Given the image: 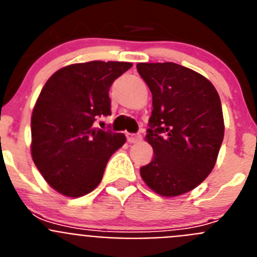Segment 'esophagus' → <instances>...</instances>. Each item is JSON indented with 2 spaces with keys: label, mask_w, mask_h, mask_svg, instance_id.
I'll use <instances>...</instances> for the list:
<instances>
[{
  "label": "esophagus",
  "mask_w": 257,
  "mask_h": 257,
  "mask_svg": "<svg viewBox=\"0 0 257 257\" xmlns=\"http://www.w3.org/2000/svg\"><path fill=\"white\" fill-rule=\"evenodd\" d=\"M126 136L128 143H138L143 139L142 134H126Z\"/></svg>",
  "instance_id": "esophagus-1"
}]
</instances>
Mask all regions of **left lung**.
<instances>
[{
	"mask_svg": "<svg viewBox=\"0 0 257 257\" xmlns=\"http://www.w3.org/2000/svg\"><path fill=\"white\" fill-rule=\"evenodd\" d=\"M153 97L147 140L153 160L140 169L145 184L163 197L190 192L207 178L224 139L216 88L206 77L175 63H139Z\"/></svg>",
	"mask_w": 257,
	"mask_h": 257,
	"instance_id": "obj_1",
	"label": "left lung"
}]
</instances>
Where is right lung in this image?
<instances>
[{"label": "right lung", "mask_w": 257, "mask_h": 257, "mask_svg": "<svg viewBox=\"0 0 257 257\" xmlns=\"http://www.w3.org/2000/svg\"><path fill=\"white\" fill-rule=\"evenodd\" d=\"M123 61H87L61 68L45 83L32 113V158L45 180L67 197H82L100 184L123 134L95 128L110 114L109 88L130 69Z\"/></svg>", "instance_id": "add662e5"}]
</instances>
